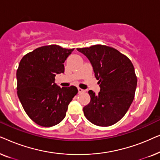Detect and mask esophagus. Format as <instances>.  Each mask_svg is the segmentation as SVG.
Instances as JSON below:
<instances>
[{"instance_id": "34e87169", "label": "esophagus", "mask_w": 160, "mask_h": 160, "mask_svg": "<svg viewBox=\"0 0 160 160\" xmlns=\"http://www.w3.org/2000/svg\"><path fill=\"white\" fill-rule=\"evenodd\" d=\"M78 93H82V92H85V90H84V89H82L81 88H78Z\"/></svg>"}]
</instances>
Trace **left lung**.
<instances>
[{"label":"left lung","instance_id":"8db88e82","mask_svg":"<svg viewBox=\"0 0 160 160\" xmlns=\"http://www.w3.org/2000/svg\"><path fill=\"white\" fill-rule=\"evenodd\" d=\"M77 51L89 60L100 88L97 95L88 92L91 99L83 108L84 116L95 125H113L125 115L134 99L137 87L134 66L125 55L107 46L77 48Z\"/></svg>","mask_w":160,"mask_h":160}]
</instances>
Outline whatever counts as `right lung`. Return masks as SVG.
<instances>
[{
	"label": "right lung",
	"mask_w": 160,
	"mask_h": 160,
	"mask_svg": "<svg viewBox=\"0 0 160 160\" xmlns=\"http://www.w3.org/2000/svg\"><path fill=\"white\" fill-rule=\"evenodd\" d=\"M73 50L44 46L26 54L19 62L17 95L28 117L38 125L47 128L60 123L78 92L76 87L60 88L54 82L57 74L64 73L63 63Z\"/></svg>",
	"instance_id": "right-lung-1"
}]
</instances>
